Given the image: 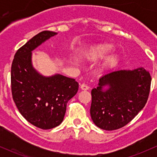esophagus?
Returning <instances> with one entry per match:
<instances>
[{"label": "esophagus", "instance_id": "1", "mask_svg": "<svg viewBox=\"0 0 157 157\" xmlns=\"http://www.w3.org/2000/svg\"><path fill=\"white\" fill-rule=\"evenodd\" d=\"M80 89H81L82 90H88L89 89H90V86H89L88 85L85 84V83H83V84L80 85Z\"/></svg>", "mask_w": 157, "mask_h": 157}]
</instances>
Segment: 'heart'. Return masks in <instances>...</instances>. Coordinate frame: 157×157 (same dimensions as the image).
Listing matches in <instances>:
<instances>
[{
	"label": "heart",
	"mask_w": 157,
	"mask_h": 157,
	"mask_svg": "<svg viewBox=\"0 0 157 157\" xmlns=\"http://www.w3.org/2000/svg\"><path fill=\"white\" fill-rule=\"evenodd\" d=\"M112 49V45L109 44H99L90 47L85 52L84 55L89 61H96L103 58ZM119 61V55L116 52H112L107 55L102 62V67H112L116 65Z\"/></svg>",
	"instance_id": "obj_1"
}]
</instances>
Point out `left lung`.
<instances>
[{
	"label": "left lung",
	"mask_w": 157,
	"mask_h": 157,
	"mask_svg": "<svg viewBox=\"0 0 157 157\" xmlns=\"http://www.w3.org/2000/svg\"><path fill=\"white\" fill-rule=\"evenodd\" d=\"M150 84V73L143 67L104 74L91 91L90 115L94 124L105 131L124 127L146 105Z\"/></svg>",
	"instance_id": "obj_1"
}]
</instances>
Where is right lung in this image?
Returning a JSON list of instances; mask_svg holds the SVG:
<instances>
[{"label": "right lung", "mask_w": 157, "mask_h": 157, "mask_svg": "<svg viewBox=\"0 0 157 157\" xmlns=\"http://www.w3.org/2000/svg\"><path fill=\"white\" fill-rule=\"evenodd\" d=\"M58 33L43 31L17 50L11 66L13 99L20 114L41 129H52L64 120L67 102L77 93L74 79L55 74L45 77L32 64V52Z\"/></svg>", "instance_id": "add662e5"}]
</instances>
